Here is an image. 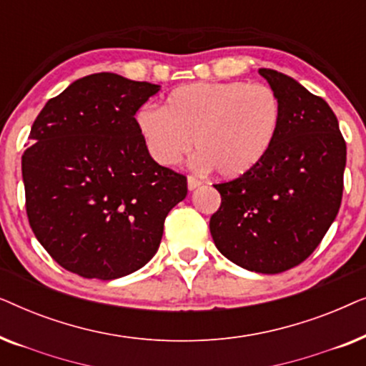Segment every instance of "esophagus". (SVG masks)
Instances as JSON below:
<instances>
[{
  "mask_svg": "<svg viewBox=\"0 0 366 366\" xmlns=\"http://www.w3.org/2000/svg\"><path fill=\"white\" fill-rule=\"evenodd\" d=\"M187 183H188V189H189V192H193V189H197V188L202 187V182H199V179H197L194 177H188Z\"/></svg>",
  "mask_w": 366,
  "mask_h": 366,
  "instance_id": "esophagus-1",
  "label": "esophagus"
}]
</instances>
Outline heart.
Listing matches in <instances>:
<instances>
[{"mask_svg":"<svg viewBox=\"0 0 366 366\" xmlns=\"http://www.w3.org/2000/svg\"><path fill=\"white\" fill-rule=\"evenodd\" d=\"M282 108L267 84L193 83L173 89L163 109L142 107L134 127L149 157L174 167L193 147L198 169L237 178L257 167L277 138Z\"/></svg>","mask_w":366,"mask_h":366,"instance_id":"obj_1","label":"heart"}]
</instances>
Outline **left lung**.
<instances>
[{
	"instance_id": "8db88e82",
	"label": "left lung",
	"mask_w": 366,
	"mask_h": 366,
	"mask_svg": "<svg viewBox=\"0 0 366 366\" xmlns=\"http://www.w3.org/2000/svg\"><path fill=\"white\" fill-rule=\"evenodd\" d=\"M258 73L280 99L277 138L257 167L214 184L222 204L209 232L229 262L277 274L305 262L337 218L347 144L325 99L277 69Z\"/></svg>"
}]
</instances>
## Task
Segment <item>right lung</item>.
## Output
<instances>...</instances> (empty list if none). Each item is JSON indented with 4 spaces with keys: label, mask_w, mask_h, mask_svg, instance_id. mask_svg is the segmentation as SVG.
Returning a JSON list of instances; mask_svg holds the SVG:
<instances>
[{
    "label": "right lung",
    "mask_w": 366,
    "mask_h": 366,
    "mask_svg": "<svg viewBox=\"0 0 366 366\" xmlns=\"http://www.w3.org/2000/svg\"><path fill=\"white\" fill-rule=\"evenodd\" d=\"M162 86L117 73L79 78L44 104L21 158L34 237L83 278L117 280L158 252L187 178L159 167L134 114Z\"/></svg>",
    "instance_id": "add662e5"
}]
</instances>
